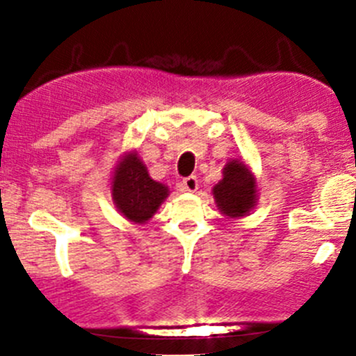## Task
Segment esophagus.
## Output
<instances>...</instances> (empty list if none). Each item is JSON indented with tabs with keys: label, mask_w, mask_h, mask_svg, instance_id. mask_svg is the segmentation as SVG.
<instances>
[{
	"label": "esophagus",
	"mask_w": 356,
	"mask_h": 356,
	"mask_svg": "<svg viewBox=\"0 0 356 356\" xmlns=\"http://www.w3.org/2000/svg\"><path fill=\"white\" fill-rule=\"evenodd\" d=\"M198 189V177L196 175H189L184 181L181 182V191L186 193H195Z\"/></svg>",
	"instance_id": "obj_1"
}]
</instances>
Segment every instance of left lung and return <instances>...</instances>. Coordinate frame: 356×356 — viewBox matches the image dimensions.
Instances as JSON below:
<instances>
[{
	"label": "left lung",
	"mask_w": 356,
	"mask_h": 356,
	"mask_svg": "<svg viewBox=\"0 0 356 356\" xmlns=\"http://www.w3.org/2000/svg\"><path fill=\"white\" fill-rule=\"evenodd\" d=\"M222 174L224 177L213 188L218 210L229 218L245 217L257 204V181L253 174L241 160L227 161Z\"/></svg>",
	"instance_id": "8db88e82"
}]
</instances>
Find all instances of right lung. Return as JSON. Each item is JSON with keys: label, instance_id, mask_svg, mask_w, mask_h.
<instances>
[{"label": "right lung", "instance_id": "right-lung-1", "mask_svg": "<svg viewBox=\"0 0 356 356\" xmlns=\"http://www.w3.org/2000/svg\"><path fill=\"white\" fill-rule=\"evenodd\" d=\"M168 196V188L153 181L138 153L122 156L111 179V198L117 210L134 224L148 222Z\"/></svg>", "mask_w": 356, "mask_h": 356}]
</instances>
